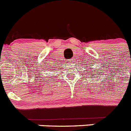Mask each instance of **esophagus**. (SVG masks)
<instances>
[{"instance_id": "1", "label": "esophagus", "mask_w": 131, "mask_h": 131, "mask_svg": "<svg viewBox=\"0 0 131 131\" xmlns=\"http://www.w3.org/2000/svg\"><path fill=\"white\" fill-rule=\"evenodd\" d=\"M73 60H74V59H71V60H69V61H70V62H72V61H73Z\"/></svg>"}]
</instances>
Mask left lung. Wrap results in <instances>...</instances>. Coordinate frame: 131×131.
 Wrapping results in <instances>:
<instances>
[{
    "label": "left lung",
    "instance_id": "1",
    "mask_svg": "<svg viewBox=\"0 0 131 131\" xmlns=\"http://www.w3.org/2000/svg\"><path fill=\"white\" fill-rule=\"evenodd\" d=\"M86 72H89V71H86Z\"/></svg>",
    "mask_w": 131,
    "mask_h": 131
}]
</instances>
